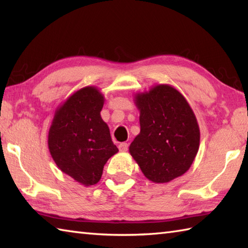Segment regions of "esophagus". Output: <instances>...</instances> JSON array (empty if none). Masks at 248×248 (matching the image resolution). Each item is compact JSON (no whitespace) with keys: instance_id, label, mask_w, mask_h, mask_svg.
<instances>
[{"instance_id":"34e87169","label":"esophagus","mask_w":248,"mask_h":248,"mask_svg":"<svg viewBox=\"0 0 248 248\" xmlns=\"http://www.w3.org/2000/svg\"><path fill=\"white\" fill-rule=\"evenodd\" d=\"M128 147H129V145H128L127 143H121V144H119L118 148H119V151H121V152H125V151L128 150Z\"/></svg>"}]
</instances>
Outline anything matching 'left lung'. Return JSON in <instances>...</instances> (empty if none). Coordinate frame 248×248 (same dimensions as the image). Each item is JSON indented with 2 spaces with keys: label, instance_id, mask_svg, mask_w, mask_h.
Segmentation results:
<instances>
[{
  "label": "left lung",
  "instance_id": "8db88e82",
  "mask_svg": "<svg viewBox=\"0 0 248 248\" xmlns=\"http://www.w3.org/2000/svg\"><path fill=\"white\" fill-rule=\"evenodd\" d=\"M140 132L129 147L130 155L148 180L166 183L186 173L195 160L200 131L183 94L168 84L135 94Z\"/></svg>",
  "mask_w": 248,
  "mask_h": 248
}]
</instances>
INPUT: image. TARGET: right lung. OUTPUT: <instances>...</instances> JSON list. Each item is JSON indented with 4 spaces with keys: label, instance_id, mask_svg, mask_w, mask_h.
Returning <instances> with one entry per match:
<instances>
[{
    "label": "right lung",
    "instance_id": "right-lung-1",
    "mask_svg": "<svg viewBox=\"0 0 248 248\" xmlns=\"http://www.w3.org/2000/svg\"><path fill=\"white\" fill-rule=\"evenodd\" d=\"M104 96L96 86L78 89L56 108L48 135L49 151L60 170L82 186L99 182L118 148L100 112Z\"/></svg>",
    "mask_w": 248,
    "mask_h": 248
}]
</instances>
